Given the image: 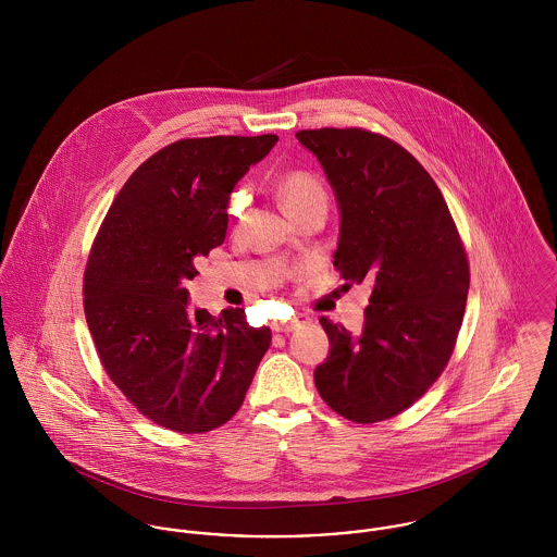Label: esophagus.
<instances>
[{
  "mask_svg": "<svg viewBox=\"0 0 557 557\" xmlns=\"http://www.w3.org/2000/svg\"><path fill=\"white\" fill-rule=\"evenodd\" d=\"M309 321V318L307 315H296L294 319H289V321H278L276 325H274V330L276 332H292V330H296L298 325H302V323H307Z\"/></svg>",
  "mask_w": 557,
  "mask_h": 557,
  "instance_id": "esophagus-1",
  "label": "esophagus"
}]
</instances>
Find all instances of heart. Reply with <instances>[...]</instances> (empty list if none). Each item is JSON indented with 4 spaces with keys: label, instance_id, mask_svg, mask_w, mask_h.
<instances>
[{
    "label": "heart",
    "instance_id": "b5f03b06",
    "mask_svg": "<svg viewBox=\"0 0 557 557\" xmlns=\"http://www.w3.org/2000/svg\"><path fill=\"white\" fill-rule=\"evenodd\" d=\"M278 195L281 201L287 210V214H296L302 208L315 203V201H325V190L321 186L315 175L307 173V171H292L281 180L278 186Z\"/></svg>",
    "mask_w": 557,
    "mask_h": 557
}]
</instances>
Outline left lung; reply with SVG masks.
I'll return each instance as SVG.
<instances>
[{
	"instance_id": "1",
	"label": "left lung",
	"mask_w": 557,
	"mask_h": 557,
	"mask_svg": "<svg viewBox=\"0 0 557 557\" xmlns=\"http://www.w3.org/2000/svg\"><path fill=\"white\" fill-rule=\"evenodd\" d=\"M296 137L338 203L334 268L345 287L373 285L360 334L321 318L330 354L315 386L343 418L380 422L422 397L448 364L466 313L468 257L437 184L398 144L362 128Z\"/></svg>"
}]
</instances>
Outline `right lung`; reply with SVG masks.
<instances>
[{
	"label": "right lung",
	"mask_w": 557,
	"mask_h": 557,
	"mask_svg": "<svg viewBox=\"0 0 557 557\" xmlns=\"http://www.w3.org/2000/svg\"><path fill=\"white\" fill-rule=\"evenodd\" d=\"M276 135L182 139L122 186L91 246L85 319L111 382L152 422L180 433L225 424L270 347L244 309H188L197 261L227 234L230 197Z\"/></svg>",
	"instance_id": "add662e5"
}]
</instances>
